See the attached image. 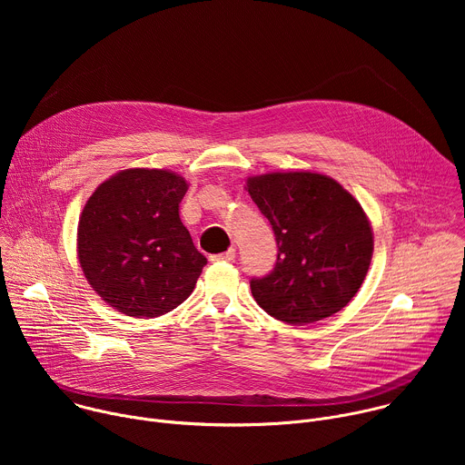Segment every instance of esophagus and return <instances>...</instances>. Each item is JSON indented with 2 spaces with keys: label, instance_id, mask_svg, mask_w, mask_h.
Returning a JSON list of instances; mask_svg holds the SVG:
<instances>
[{
  "label": "esophagus",
  "instance_id": "34e87169",
  "mask_svg": "<svg viewBox=\"0 0 465 465\" xmlns=\"http://www.w3.org/2000/svg\"><path fill=\"white\" fill-rule=\"evenodd\" d=\"M235 259V248H230L223 253H217V255H212V261H233Z\"/></svg>",
  "mask_w": 465,
  "mask_h": 465
}]
</instances>
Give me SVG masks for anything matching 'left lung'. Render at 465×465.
<instances>
[{"mask_svg": "<svg viewBox=\"0 0 465 465\" xmlns=\"http://www.w3.org/2000/svg\"><path fill=\"white\" fill-rule=\"evenodd\" d=\"M246 185L278 244L274 269L250 280L257 305L292 325L344 309L361 289L373 252L361 204L339 182L316 173L261 174Z\"/></svg>", "mask_w": 465, "mask_h": 465, "instance_id": "1", "label": "left lung"}]
</instances>
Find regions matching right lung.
Listing matches in <instances>:
<instances>
[{
    "label": "right lung",
    "mask_w": 465,
    "mask_h": 465,
    "mask_svg": "<svg viewBox=\"0 0 465 465\" xmlns=\"http://www.w3.org/2000/svg\"><path fill=\"white\" fill-rule=\"evenodd\" d=\"M185 191V180L174 173L126 169L86 203L77 233L81 267L119 312L154 318L193 292L208 259L180 221Z\"/></svg>",
    "instance_id": "right-lung-1"
}]
</instances>
